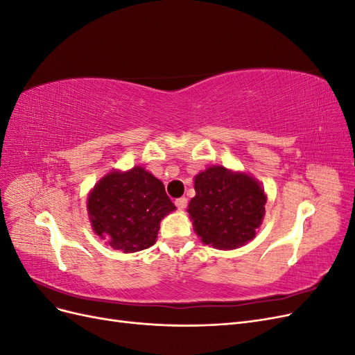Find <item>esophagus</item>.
Masks as SVG:
<instances>
[{
  "label": "esophagus",
  "mask_w": 355,
  "mask_h": 355,
  "mask_svg": "<svg viewBox=\"0 0 355 355\" xmlns=\"http://www.w3.org/2000/svg\"><path fill=\"white\" fill-rule=\"evenodd\" d=\"M175 204H176V207H178L179 210H184V209L187 207L188 200H187L185 197H182V198H178V200L175 201Z\"/></svg>",
  "instance_id": "esophagus-1"
}]
</instances>
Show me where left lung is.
I'll return each mask as SVG.
<instances>
[{"instance_id":"8db88e82","label":"left lung","mask_w":355,"mask_h":355,"mask_svg":"<svg viewBox=\"0 0 355 355\" xmlns=\"http://www.w3.org/2000/svg\"><path fill=\"white\" fill-rule=\"evenodd\" d=\"M194 189L188 213L204 244L234 250L254 239L266 204L259 180L245 171L210 166L196 175Z\"/></svg>"}]
</instances>
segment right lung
<instances>
[{"label":"right lung","mask_w":355,"mask_h":355,"mask_svg":"<svg viewBox=\"0 0 355 355\" xmlns=\"http://www.w3.org/2000/svg\"><path fill=\"white\" fill-rule=\"evenodd\" d=\"M175 210L163 182L142 166L111 170L87 196L94 234L124 253L151 247L157 241L159 222Z\"/></svg>","instance_id":"1"}]
</instances>
